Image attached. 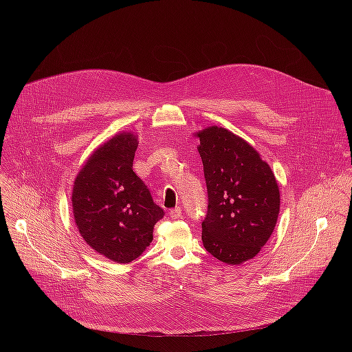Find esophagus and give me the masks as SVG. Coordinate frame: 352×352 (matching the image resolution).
Masks as SVG:
<instances>
[{
    "instance_id": "obj_1",
    "label": "esophagus",
    "mask_w": 352,
    "mask_h": 352,
    "mask_svg": "<svg viewBox=\"0 0 352 352\" xmlns=\"http://www.w3.org/2000/svg\"><path fill=\"white\" fill-rule=\"evenodd\" d=\"M168 216H170L171 219H179V217H182V212H181V208H175V209H171V210L168 212Z\"/></svg>"
}]
</instances>
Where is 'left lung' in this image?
<instances>
[{
	"mask_svg": "<svg viewBox=\"0 0 352 352\" xmlns=\"http://www.w3.org/2000/svg\"><path fill=\"white\" fill-rule=\"evenodd\" d=\"M209 206L202 223L208 252L227 265L254 259L272 236L280 190L270 166L246 140L221 126L195 133Z\"/></svg>",
	"mask_w": 352,
	"mask_h": 352,
	"instance_id": "1",
	"label": "left lung"
}]
</instances>
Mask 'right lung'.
<instances>
[{
	"label": "right lung",
	"mask_w": 352,
	"mask_h": 352,
	"mask_svg": "<svg viewBox=\"0 0 352 352\" xmlns=\"http://www.w3.org/2000/svg\"><path fill=\"white\" fill-rule=\"evenodd\" d=\"M138 138L114 135L100 144L78 173L72 189L75 224L85 242L116 263L139 258L163 219L143 181L133 173Z\"/></svg>",
	"instance_id": "add662e5"
}]
</instances>
